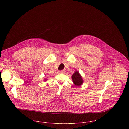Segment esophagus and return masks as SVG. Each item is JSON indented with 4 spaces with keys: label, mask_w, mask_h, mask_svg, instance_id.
Listing matches in <instances>:
<instances>
[{
    "label": "esophagus",
    "mask_w": 129,
    "mask_h": 129,
    "mask_svg": "<svg viewBox=\"0 0 129 129\" xmlns=\"http://www.w3.org/2000/svg\"><path fill=\"white\" fill-rule=\"evenodd\" d=\"M65 70H61V71H59V73H60L64 74V73H65Z\"/></svg>",
    "instance_id": "1"
}]
</instances>
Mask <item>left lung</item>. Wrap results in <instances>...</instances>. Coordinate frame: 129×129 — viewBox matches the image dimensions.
<instances>
[{"instance_id": "obj_1", "label": "left lung", "mask_w": 129, "mask_h": 129, "mask_svg": "<svg viewBox=\"0 0 129 129\" xmlns=\"http://www.w3.org/2000/svg\"><path fill=\"white\" fill-rule=\"evenodd\" d=\"M74 84L76 86H80L83 84V81L81 76L78 72H75L72 76Z\"/></svg>"}]
</instances>
